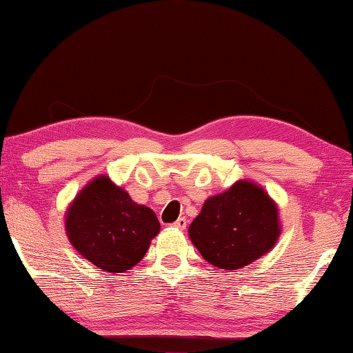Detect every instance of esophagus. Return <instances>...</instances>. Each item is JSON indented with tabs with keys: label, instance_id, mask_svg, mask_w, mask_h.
<instances>
[{
	"label": "esophagus",
	"instance_id": "34e87169",
	"mask_svg": "<svg viewBox=\"0 0 353 353\" xmlns=\"http://www.w3.org/2000/svg\"><path fill=\"white\" fill-rule=\"evenodd\" d=\"M186 225H188V221H186L185 217H180V219H176V221L173 222V227L178 228V230H185Z\"/></svg>",
	"mask_w": 353,
	"mask_h": 353
}]
</instances>
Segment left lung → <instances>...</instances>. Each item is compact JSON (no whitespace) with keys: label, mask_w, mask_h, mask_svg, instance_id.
<instances>
[{"label":"left lung","mask_w":353,"mask_h":353,"mask_svg":"<svg viewBox=\"0 0 353 353\" xmlns=\"http://www.w3.org/2000/svg\"><path fill=\"white\" fill-rule=\"evenodd\" d=\"M281 232L276 201L251 180H238L205 199L188 228L201 256L225 271H238L269 253Z\"/></svg>","instance_id":"8db88e82"}]
</instances>
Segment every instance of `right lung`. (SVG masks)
Returning a JSON list of instances; mask_svg holds the SVG:
<instances>
[{"instance_id":"obj_1","label":"right lung","mask_w":353,"mask_h":353,"mask_svg":"<svg viewBox=\"0 0 353 353\" xmlns=\"http://www.w3.org/2000/svg\"><path fill=\"white\" fill-rule=\"evenodd\" d=\"M65 228L82 258L117 274L128 272L144 258L160 223L152 209L134 203L107 175H99L68 205Z\"/></svg>"}]
</instances>
